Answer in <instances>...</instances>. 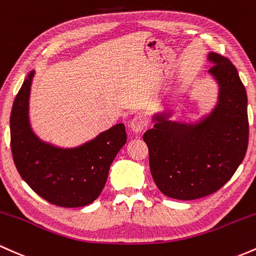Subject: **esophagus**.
Returning <instances> with one entry per match:
<instances>
[{
    "instance_id": "34e87169",
    "label": "esophagus",
    "mask_w": 256,
    "mask_h": 256,
    "mask_svg": "<svg viewBox=\"0 0 256 256\" xmlns=\"http://www.w3.org/2000/svg\"><path fill=\"white\" fill-rule=\"evenodd\" d=\"M146 126V117L144 114H136L130 120V129L134 133H140Z\"/></svg>"
}]
</instances>
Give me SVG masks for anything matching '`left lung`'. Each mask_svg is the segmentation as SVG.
Here are the masks:
<instances>
[{
  "label": "left lung",
  "instance_id": "obj_1",
  "mask_svg": "<svg viewBox=\"0 0 256 256\" xmlns=\"http://www.w3.org/2000/svg\"><path fill=\"white\" fill-rule=\"evenodd\" d=\"M209 74L219 87L216 104L194 122L170 120L173 111L152 116L144 133L150 170L166 196L191 200L214 194L228 182L246 156L249 123L246 92L237 68L210 52Z\"/></svg>",
  "mask_w": 256,
  "mask_h": 256
}]
</instances>
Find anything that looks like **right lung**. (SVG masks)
Listing matches in <instances>:
<instances>
[{
	"label": "right lung",
	"mask_w": 256,
	"mask_h": 256,
	"mask_svg": "<svg viewBox=\"0 0 256 256\" xmlns=\"http://www.w3.org/2000/svg\"><path fill=\"white\" fill-rule=\"evenodd\" d=\"M35 70L25 77L10 114V148L20 176L47 202L65 208L90 204L99 197L108 169L127 142L123 123L76 148L43 142L30 124L28 100Z\"/></svg>",
	"instance_id": "1"
}]
</instances>
